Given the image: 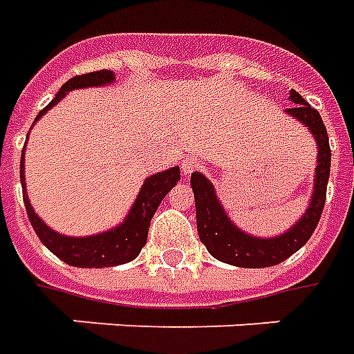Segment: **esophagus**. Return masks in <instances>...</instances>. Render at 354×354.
I'll return each instance as SVG.
<instances>
[{
  "mask_svg": "<svg viewBox=\"0 0 354 354\" xmlns=\"http://www.w3.org/2000/svg\"><path fill=\"white\" fill-rule=\"evenodd\" d=\"M181 167H183V173H185V175H189V173H192L198 167V160L196 158H187V160H183Z\"/></svg>",
  "mask_w": 354,
  "mask_h": 354,
  "instance_id": "obj_1",
  "label": "esophagus"
}]
</instances>
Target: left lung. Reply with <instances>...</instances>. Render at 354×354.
<instances>
[{
    "instance_id": "left-lung-1",
    "label": "left lung",
    "mask_w": 354,
    "mask_h": 354,
    "mask_svg": "<svg viewBox=\"0 0 354 354\" xmlns=\"http://www.w3.org/2000/svg\"><path fill=\"white\" fill-rule=\"evenodd\" d=\"M290 101L293 102V106L286 110V114L295 122H299L303 127H307V131L315 137L318 154L313 194L307 209L286 232H280L277 236L261 238L242 230L238 225H234L229 213L225 212L213 183L204 173L194 171L190 175V185L196 202L198 234L202 244L207 248V252L219 261L244 269H263V267L278 265L307 244V240L313 236L320 221L326 202V187L330 179V162H332L328 133L320 114L315 109H310L309 102L299 93L292 89Z\"/></svg>"
}]
</instances>
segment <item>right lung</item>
Segmentation results:
<instances>
[{
  "label": "right lung",
  "instance_id": "add662e5",
  "mask_svg": "<svg viewBox=\"0 0 354 354\" xmlns=\"http://www.w3.org/2000/svg\"><path fill=\"white\" fill-rule=\"evenodd\" d=\"M114 82H116V74L110 70H99V72H89L84 76L70 77L68 82L59 89V93L55 95V99L37 114L36 122H39V118L44 116L51 106H55L57 102H61L70 91L85 89V87H102V85H110ZM179 179H181V171L177 165L171 169L150 175L142 183L141 190L135 198L129 213L125 215L124 221L116 225L114 229L102 230V232L93 234V236H66V234H61V232L53 230L51 227H47V223L41 221V217L34 212V207L28 200V192H26L24 150H22L21 156L22 198H24L26 213H28V219L36 230L37 238L41 240V244L49 252L55 253L66 265L84 267V269L116 267V265L133 261L147 244L150 219L154 217L158 205L164 200L165 194L177 185Z\"/></svg>",
  "mask_w": 354,
  "mask_h": 354
}]
</instances>
